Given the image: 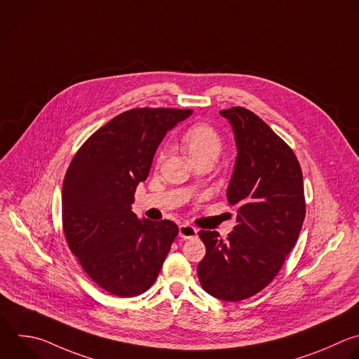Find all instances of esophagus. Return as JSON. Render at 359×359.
<instances>
[{
  "label": "esophagus",
  "instance_id": "1",
  "mask_svg": "<svg viewBox=\"0 0 359 359\" xmlns=\"http://www.w3.org/2000/svg\"><path fill=\"white\" fill-rule=\"evenodd\" d=\"M179 236L183 240H191V238L197 236V229L190 224H182L179 226Z\"/></svg>",
  "mask_w": 359,
  "mask_h": 359
}]
</instances>
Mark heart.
I'll return each mask as SVG.
<instances>
[{
    "label": "heart",
    "mask_w": 359,
    "mask_h": 359,
    "mask_svg": "<svg viewBox=\"0 0 359 359\" xmlns=\"http://www.w3.org/2000/svg\"><path fill=\"white\" fill-rule=\"evenodd\" d=\"M180 145L193 163L198 161L214 162L224 149V140L214 127L198 123L183 133Z\"/></svg>",
    "instance_id": "1"
}]
</instances>
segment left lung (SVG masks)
Instances as JSON below:
<instances>
[{
    "instance_id": "8db88e82",
    "label": "left lung",
    "mask_w": 359,
    "mask_h": 359,
    "mask_svg": "<svg viewBox=\"0 0 359 359\" xmlns=\"http://www.w3.org/2000/svg\"><path fill=\"white\" fill-rule=\"evenodd\" d=\"M219 114L238 149L226 189L236 225L226 240L217 231L198 232L205 257L197 273L208 294L240 302L273 280L297 241L306 215L303 173L292 148L252 111L232 107Z\"/></svg>"
}]
</instances>
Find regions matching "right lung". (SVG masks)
Segmentation results:
<instances>
[{
  "instance_id": "1",
  "label": "right lung",
  "mask_w": 359,
  "mask_h": 359,
  "mask_svg": "<svg viewBox=\"0 0 359 359\" xmlns=\"http://www.w3.org/2000/svg\"><path fill=\"white\" fill-rule=\"evenodd\" d=\"M191 112L145 107L119 114L81 145L66 172L67 245L91 280L114 296L147 292L179 232L170 219H140L131 204L166 133Z\"/></svg>"
}]
</instances>
